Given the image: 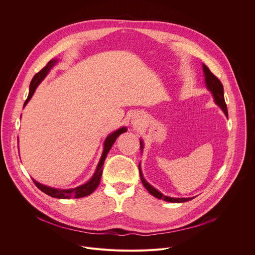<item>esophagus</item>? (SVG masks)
<instances>
[{
  "label": "esophagus",
  "mask_w": 255,
  "mask_h": 255,
  "mask_svg": "<svg viewBox=\"0 0 255 255\" xmlns=\"http://www.w3.org/2000/svg\"><path fill=\"white\" fill-rule=\"evenodd\" d=\"M135 124H136V122H135Z\"/></svg>",
  "instance_id": "1"
}]
</instances>
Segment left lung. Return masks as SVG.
<instances>
[{"label": "left lung", "instance_id": "8db88e82", "mask_svg": "<svg viewBox=\"0 0 255 255\" xmlns=\"http://www.w3.org/2000/svg\"><path fill=\"white\" fill-rule=\"evenodd\" d=\"M203 68H204V72H205V81H206V85L208 87V89L212 92L215 102L217 105H219L220 108L224 111L225 115L228 117V111H227V105L225 103V99H224V89H223V85L220 82V80L218 79L213 72H211V70L209 69L208 66H206L205 64H203ZM140 145H141V149H143V142L142 140H140ZM139 173H140V178L143 186L146 188V190L154 197H156L157 199H162L166 202H171V203H184V202H188L191 201L193 198H170L167 196H163L160 192H158L156 189H154L151 185H149L146 180L144 179L143 174L141 172L140 169V164H139Z\"/></svg>", "mask_w": 255, "mask_h": 255}]
</instances>
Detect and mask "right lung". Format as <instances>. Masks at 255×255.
Listing matches in <instances>:
<instances>
[{
	"mask_svg": "<svg viewBox=\"0 0 255 255\" xmlns=\"http://www.w3.org/2000/svg\"><path fill=\"white\" fill-rule=\"evenodd\" d=\"M56 59L50 60L39 72L36 74L31 83H30V87H29V95L28 98L26 99L24 106H26V104L29 102V100L31 99V97L33 96L35 89L37 88V86L41 83V81L47 76L48 71L50 70V68L56 63ZM127 129L125 127L120 128L119 130L115 131L114 133L109 135L106 140H105V145H104V150H103V154L101 157V160L97 166L96 172L94 173L93 177L88 181L87 184L80 186L78 188L75 189H70V190H59V189H54V188H50L47 186H44L42 184H39L38 181H36L35 179H33V183L35 184V186L37 187L40 191H42L43 193H45L46 195L52 197V198H57V199H70V198H83L86 196L91 195L100 185V181H101V176H102V172H103V165H104V161L106 159V156L108 155L109 151H110L112 145L114 144V142L116 141V139L118 138L119 135H121L122 133L126 132Z\"/></svg>",
	"mask_w": 255,
	"mask_h": 255,
	"instance_id": "obj_1",
	"label": "right lung"
}]
</instances>
